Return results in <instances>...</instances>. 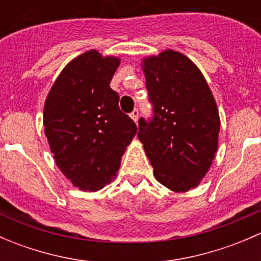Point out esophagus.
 <instances>
[{
  "mask_svg": "<svg viewBox=\"0 0 261 261\" xmlns=\"http://www.w3.org/2000/svg\"><path fill=\"white\" fill-rule=\"evenodd\" d=\"M139 114H140V112H139V110H138V109H135V110H134V111L131 112V114H130L131 118H133V120L135 121V122H136V121L139 120Z\"/></svg>",
  "mask_w": 261,
  "mask_h": 261,
  "instance_id": "obj_1",
  "label": "esophagus"
}]
</instances>
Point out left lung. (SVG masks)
Returning <instances> with one entry per match:
<instances>
[{"mask_svg": "<svg viewBox=\"0 0 261 261\" xmlns=\"http://www.w3.org/2000/svg\"><path fill=\"white\" fill-rule=\"evenodd\" d=\"M151 117L139 120L138 138L158 181L174 192L197 187L217 150L220 117L198 68L178 51L144 60Z\"/></svg>", "mask_w": 261, "mask_h": 261, "instance_id": "8db88e82", "label": "left lung"}]
</instances>
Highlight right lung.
<instances>
[{"label": "right lung", "mask_w": 261, "mask_h": 261, "mask_svg": "<svg viewBox=\"0 0 261 261\" xmlns=\"http://www.w3.org/2000/svg\"><path fill=\"white\" fill-rule=\"evenodd\" d=\"M118 65L117 58L89 50L63 69L46 97L44 126L55 163L82 191L111 183L138 131L110 87Z\"/></svg>", "instance_id": "obj_1"}]
</instances>
